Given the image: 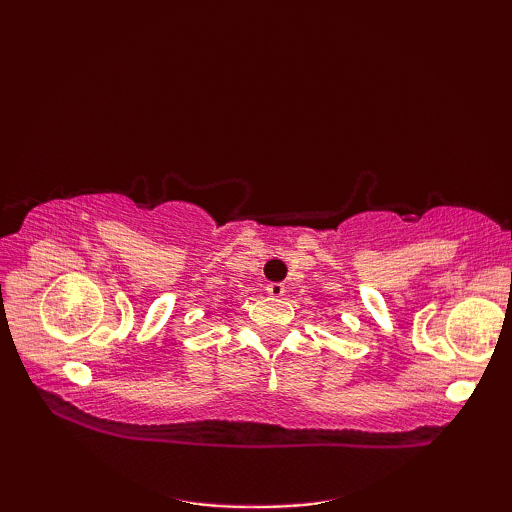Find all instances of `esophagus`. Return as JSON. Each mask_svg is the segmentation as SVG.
<instances>
[{
	"label": "esophagus",
	"instance_id": "34e87169",
	"mask_svg": "<svg viewBox=\"0 0 512 512\" xmlns=\"http://www.w3.org/2000/svg\"><path fill=\"white\" fill-rule=\"evenodd\" d=\"M266 292H268L270 297H281L286 292V288H284V284H277V281H275V284H268L266 286Z\"/></svg>",
	"mask_w": 512,
	"mask_h": 512
}]
</instances>
